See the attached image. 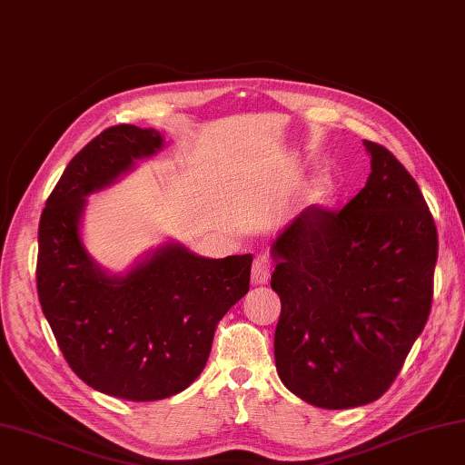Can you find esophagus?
Wrapping results in <instances>:
<instances>
[{
  "instance_id": "obj_1",
  "label": "esophagus",
  "mask_w": 465,
  "mask_h": 465,
  "mask_svg": "<svg viewBox=\"0 0 465 465\" xmlns=\"http://www.w3.org/2000/svg\"><path fill=\"white\" fill-rule=\"evenodd\" d=\"M270 275H272L270 257L257 255L253 267H251V280H253L255 286H263V283H267V280H270Z\"/></svg>"
}]
</instances>
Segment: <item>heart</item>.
I'll list each match as a JSON object with an SVG mask.
<instances>
[{
    "mask_svg": "<svg viewBox=\"0 0 465 465\" xmlns=\"http://www.w3.org/2000/svg\"><path fill=\"white\" fill-rule=\"evenodd\" d=\"M327 195H329V185L324 183V182H319L311 190V200H314V202L316 200H324V198H327Z\"/></svg>",
    "mask_w": 465,
    "mask_h": 465,
    "instance_id": "heart-1",
    "label": "heart"
}]
</instances>
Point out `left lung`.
Returning <instances> with one entry per match:
<instances>
[{"instance_id":"1","label":"left lung","mask_w":465,"mask_h":465,"mask_svg":"<svg viewBox=\"0 0 465 465\" xmlns=\"http://www.w3.org/2000/svg\"><path fill=\"white\" fill-rule=\"evenodd\" d=\"M371 173L343 210L308 206L275 239L282 300L275 368L319 409H355L386 392L433 302L437 226L412 175L363 141Z\"/></svg>"}]
</instances>
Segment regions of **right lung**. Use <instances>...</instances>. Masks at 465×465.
Masks as SVG:
<instances>
[{"label":"right lung","instance_id":"1","mask_svg":"<svg viewBox=\"0 0 465 465\" xmlns=\"http://www.w3.org/2000/svg\"><path fill=\"white\" fill-rule=\"evenodd\" d=\"M163 146L118 124L87 143L48 195L36 288L69 368L97 392L151 402L182 392L208 361L220 319L249 292L253 255L206 259L167 242L126 275H108L81 241L85 198Z\"/></svg>","mask_w":465,"mask_h":465}]
</instances>
